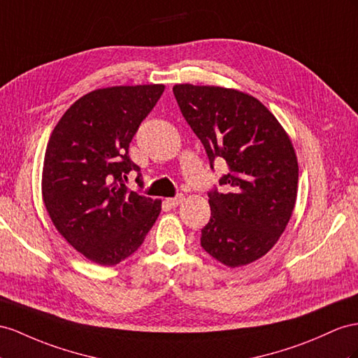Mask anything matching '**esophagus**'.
Here are the masks:
<instances>
[{
    "label": "esophagus",
    "mask_w": 358,
    "mask_h": 358,
    "mask_svg": "<svg viewBox=\"0 0 358 358\" xmlns=\"http://www.w3.org/2000/svg\"><path fill=\"white\" fill-rule=\"evenodd\" d=\"M182 198H185V196H182V195L180 194V195H176L173 198H168L166 203H168L171 207H177V206L181 203V201H182Z\"/></svg>",
    "instance_id": "34e87169"
}]
</instances>
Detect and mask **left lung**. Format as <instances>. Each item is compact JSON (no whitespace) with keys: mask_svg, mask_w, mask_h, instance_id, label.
<instances>
[{"mask_svg":"<svg viewBox=\"0 0 358 358\" xmlns=\"http://www.w3.org/2000/svg\"><path fill=\"white\" fill-rule=\"evenodd\" d=\"M182 116L204 145L210 168L227 163L208 192L212 210L201 246L225 266L263 257L277 243L295 207L298 162L286 131L259 99L217 86H173Z\"/></svg>","mask_w":358,"mask_h":358,"instance_id":"left-lung-1","label":"left lung"}]
</instances>
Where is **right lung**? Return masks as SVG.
Instances as JSON below:
<instances>
[{
  "label": "right lung",
  "mask_w": 358,
  "mask_h": 358,
  "mask_svg": "<svg viewBox=\"0 0 358 358\" xmlns=\"http://www.w3.org/2000/svg\"><path fill=\"white\" fill-rule=\"evenodd\" d=\"M164 90L163 85L115 86L72 104L52 130L43 160L42 195L51 221L69 245L101 266L137 251L160 215L162 201L125 185L141 168L130 142Z\"/></svg>",
  "instance_id": "right-lung-1"
}]
</instances>
